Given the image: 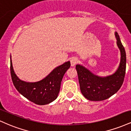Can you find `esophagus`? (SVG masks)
<instances>
[{
    "label": "esophagus",
    "instance_id": "obj_1",
    "mask_svg": "<svg viewBox=\"0 0 131 131\" xmlns=\"http://www.w3.org/2000/svg\"><path fill=\"white\" fill-rule=\"evenodd\" d=\"M78 61H78V59L77 58H75V57L72 58L71 59V65L72 67L76 65V64L78 63Z\"/></svg>",
    "mask_w": 131,
    "mask_h": 131
}]
</instances>
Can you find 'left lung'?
Wrapping results in <instances>:
<instances>
[{"instance_id": "1", "label": "left lung", "mask_w": 131, "mask_h": 131, "mask_svg": "<svg viewBox=\"0 0 131 131\" xmlns=\"http://www.w3.org/2000/svg\"><path fill=\"white\" fill-rule=\"evenodd\" d=\"M115 35L121 55L119 67L115 73L101 78L92 74L82 66H76L81 93L85 98L91 101H102L110 98L118 91L124 82L126 68V52L118 33L116 32Z\"/></svg>"}]
</instances>
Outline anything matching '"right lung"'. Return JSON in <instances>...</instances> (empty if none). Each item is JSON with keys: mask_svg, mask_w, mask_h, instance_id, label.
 Segmentation results:
<instances>
[{"mask_svg": "<svg viewBox=\"0 0 131 131\" xmlns=\"http://www.w3.org/2000/svg\"><path fill=\"white\" fill-rule=\"evenodd\" d=\"M70 65V61H67L54 69L42 80L36 82H26L16 76L10 58V73L13 85L22 95L35 104L43 105L51 103L57 98L61 80Z\"/></svg>", "mask_w": 131, "mask_h": 131, "instance_id": "right-lung-1", "label": "right lung"}]
</instances>
